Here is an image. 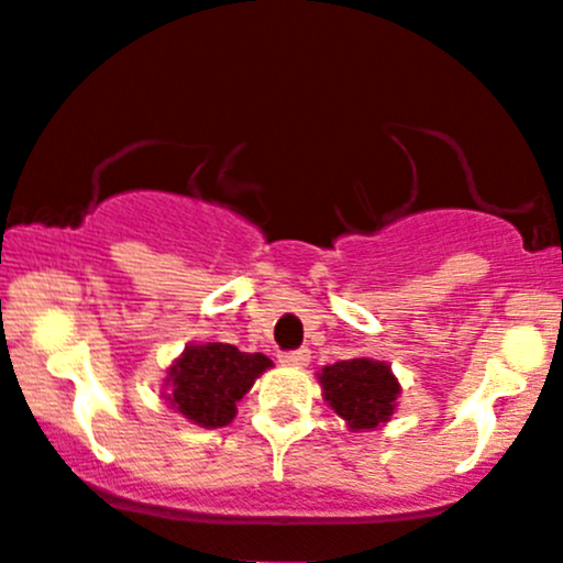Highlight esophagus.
I'll use <instances>...</instances> for the list:
<instances>
[{"label":"esophagus","mask_w":563,"mask_h":563,"mask_svg":"<svg viewBox=\"0 0 563 563\" xmlns=\"http://www.w3.org/2000/svg\"><path fill=\"white\" fill-rule=\"evenodd\" d=\"M280 362H286V365H308L310 362V351L308 349H294V351H283L280 354Z\"/></svg>","instance_id":"esophagus-1"}]
</instances>
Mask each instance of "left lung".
<instances>
[{
  "label": "left lung",
  "mask_w": 563,
  "mask_h": 563,
  "mask_svg": "<svg viewBox=\"0 0 563 563\" xmlns=\"http://www.w3.org/2000/svg\"><path fill=\"white\" fill-rule=\"evenodd\" d=\"M323 400L354 430H371L395 413L400 395L389 365L373 360H345L323 367L318 376Z\"/></svg>",
  "instance_id": "left-lung-1"
}]
</instances>
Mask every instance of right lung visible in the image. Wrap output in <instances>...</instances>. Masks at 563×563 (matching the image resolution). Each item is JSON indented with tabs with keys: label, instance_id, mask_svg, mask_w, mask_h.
<instances>
[{
	"label": "right lung",
	"instance_id": "right-lung-1",
	"mask_svg": "<svg viewBox=\"0 0 563 563\" xmlns=\"http://www.w3.org/2000/svg\"><path fill=\"white\" fill-rule=\"evenodd\" d=\"M269 365L272 360L264 354H245L231 343L190 345L168 371L166 400L190 422L223 428L234 419L236 402Z\"/></svg>",
	"mask_w": 563,
	"mask_h": 563
}]
</instances>
